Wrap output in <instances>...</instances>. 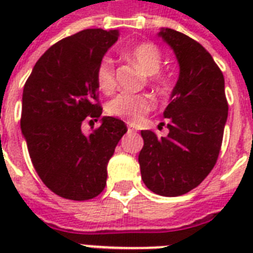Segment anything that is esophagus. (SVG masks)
<instances>
[{"label":"esophagus","instance_id":"obj_1","mask_svg":"<svg viewBox=\"0 0 253 253\" xmlns=\"http://www.w3.org/2000/svg\"><path fill=\"white\" fill-rule=\"evenodd\" d=\"M127 130H128V134H132V132H136V127L132 123H128L127 125Z\"/></svg>","mask_w":253,"mask_h":253}]
</instances>
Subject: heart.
Here are the masks:
<instances>
[{"instance_id": "obj_1", "label": "heart", "mask_w": 253, "mask_h": 253, "mask_svg": "<svg viewBox=\"0 0 253 253\" xmlns=\"http://www.w3.org/2000/svg\"><path fill=\"white\" fill-rule=\"evenodd\" d=\"M128 56L139 65V68L151 80L159 85H166L168 77L159 72L162 68L163 56L158 45L150 42H143L128 49ZM95 83L103 93H110L115 87L114 61L109 56H103L95 65ZM155 107V99L150 94H131L119 93L106 105V113L113 117L126 119L128 122H138Z\"/></svg>"}]
</instances>
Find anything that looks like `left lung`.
<instances>
[{
	"label": "left lung",
	"instance_id": "obj_1",
	"mask_svg": "<svg viewBox=\"0 0 253 253\" xmlns=\"http://www.w3.org/2000/svg\"><path fill=\"white\" fill-rule=\"evenodd\" d=\"M159 35L174 51L180 76L164 111L169 134L143 130L139 166L146 186L177 197L197 188L219 156L228 103L224 77L211 55L188 35L163 29Z\"/></svg>",
	"mask_w": 253,
	"mask_h": 253
}]
</instances>
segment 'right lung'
<instances>
[{"instance_id":"obj_1","label":"right lung","mask_w":253,"mask_h":253,"mask_svg":"<svg viewBox=\"0 0 253 253\" xmlns=\"http://www.w3.org/2000/svg\"><path fill=\"white\" fill-rule=\"evenodd\" d=\"M117 39L118 30L102 29L61 39L42 55L23 87L21 130L33 166L43 184L67 200L102 192L107 163L127 131L113 117H103L91 134L81 130L102 114L95 65Z\"/></svg>"}]
</instances>
